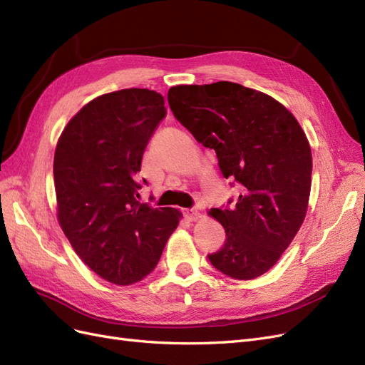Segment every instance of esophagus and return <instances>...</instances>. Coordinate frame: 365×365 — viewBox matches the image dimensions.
<instances>
[{
  "instance_id": "esophagus-1",
  "label": "esophagus",
  "mask_w": 365,
  "mask_h": 365,
  "mask_svg": "<svg viewBox=\"0 0 365 365\" xmlns=\"http://www.w3.org/2000/svg\"><path fill=\"white\" fill-rule=\"evenodd\" d=\"M184 216L187 220H196L197 217H200V212L195 208H185L184 210Z\"/></svg>"
}]
</instances>
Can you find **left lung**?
Listing matches in <instances>:
<instances>
[{"mask_svg": "<svg viewBox=\"0 0 365 365\" xmlns=\"http://www.w3.org/2000/svg\"><path fill=\"white\" fill-rule=\"evenodd\" d=\"M168 101L196 141L216 152L224 178L242 190L233 207L208 212L225 228V244L208 260L231 279L260 277L307 212L312 153L304 130L275 98L233 82L172 86Z\"/></svg>", "mask_w": 365, "mask_h": 365, "instance_id": "1", "label": "left lung"}]
</instances>
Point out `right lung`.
Returning a JSON list of instances; mask_svg holds the SVG:
<instances>
[{
  "instance_id": "add662e5",
  "label": "right lung",
  "mask_w": 365,
  "mask_h": 365,
  "mask_svg": "<svg viewBox=\"0 0 365 365\" xmlns=\"http://www.w3.org/2000/svg\"><path fill=\"white\" fill-rule=\"evenodd\" d=\"M164 115V97L146 88L98 96L54 152L59 225L86 267L120 286L153 271L181 219L176 208L137 200L143 153Z\"/></svg>"
}]
</instances>
